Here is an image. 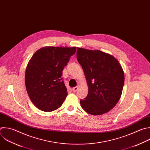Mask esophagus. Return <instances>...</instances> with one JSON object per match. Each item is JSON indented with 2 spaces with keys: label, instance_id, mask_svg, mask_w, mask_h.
I'll return each instance as SVG.
<instances>
[{
  "label": "esophagus",
  "instance_id": "34e87169",
  "mask_svg": "<svg viewBox=\"0 0 150 150\" xmlns=\"http://www.w3.org/2000/svg\"><path fill=\"white\" fill-rule=\"evenodd\" d=\"M78 86H76L73 88L72 89V92H76V91L78 90Z\"/></svg>",
  "mask_w": 150,
  "mask_h": 150
}]
</instances>
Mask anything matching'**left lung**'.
I'll list each match as a JSON object with an SVG mask.
<instances>
[{
    "label": "left lung",
    "instance_id": "1",
    "mask_svg": "<svg viewBox=\"0 0 150 150\" xmlns=\"http://www.w3.org/2000/svg\"><path fill=\"white\" fill-rule=\"evenodd\" d=\"M76 57L88 86V95L80 100L81 107L93 115L109 112L122 94L124 73L121 65L114 57L99 50L77 47Z\"/></svg>",
    "mask_w": 150,
    "mask_h": 150
}]
</instances>
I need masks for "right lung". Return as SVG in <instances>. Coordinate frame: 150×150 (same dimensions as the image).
<instances>
[{
  "mask_svg": "<svg viewBox=\"0 0 150 150\" xmlns=\"http://www.w3.org/2000/svg\"><path fill=\"white\" fill-rule=\"evenodd\" d=\"M76 47H43L33 55L25 72V85L29 98L41 111L59 108L68 95L62 71Z\"/></svg>",
  "mask_w": 150,
  "mask_h": 150,
  "instance_id": "add662e5",
  "label": "right lung"
}]
</instances>
